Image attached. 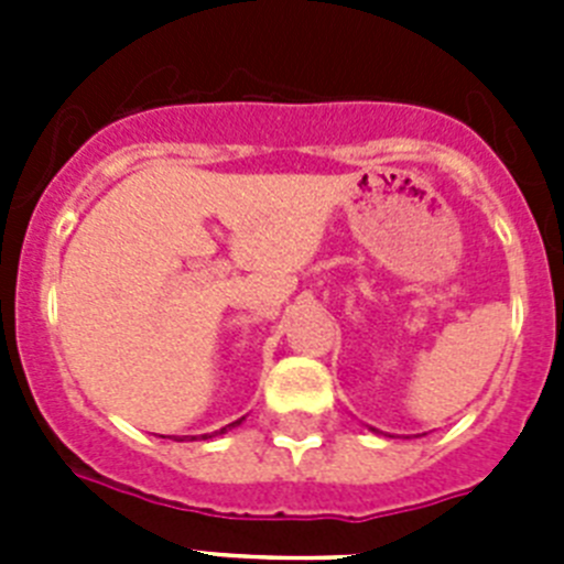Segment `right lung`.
<instances>
[{
  "label": "right lung",
  "mask_w": 564,
  "mask_h": 564,
  "mask_svg": "<svg viewBox=\"0 0 564 564\" xmlns=\"http://www.w3.org/2000/svg\"><path fill=\"white\" fill-rule=\"evenodd\" d=\"M242 421H246V417H239V421L228 423V426H239V423H242ZM228 426H223V430H220V432H214V435H226V432H228ZM208 437H212V435H203V441H208ZM192 441H194V437H192Z\"/></svg>",
  "instance_id": "right-lung-1"
}]
</instances>
